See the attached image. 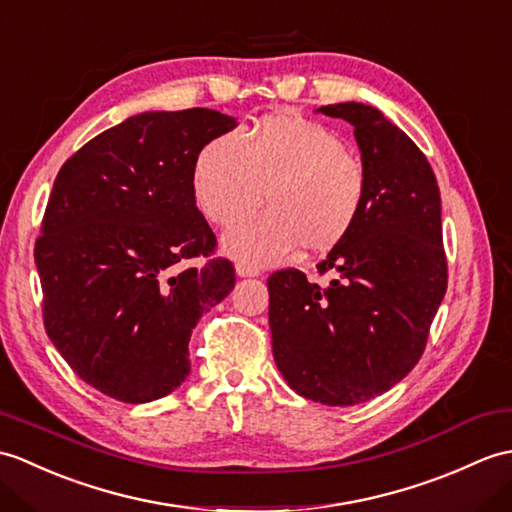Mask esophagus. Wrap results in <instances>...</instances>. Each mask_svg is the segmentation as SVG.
<instances>
[{
	"label": "esophagus",
	"mask_w": 512,
	"mask_h": 512,
	"mask_svg": "<svg viewBox=\"0 0 512 512\" xmlns=\"http://www.w3.org/2000/svg\"><path fill=\"white\" fill-rule=\"evenodd\" d=\"M235 272H237V275H240V277H257V275H259L257 268L246 266V264H237V266H235Z\"/></svg>",
	"instance_id": "1"
}]
</instances>
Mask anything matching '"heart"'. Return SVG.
Wrapping results in <instances>:
<instances>
[{
	"mask_svg": "<svg viewBox=\"0 0 512 512\" xmlns=\"http://www.w3.org/2000/svg\"><path fill=\"white\" fill-rule=\"evenodd\" d=\"M198 211L216 227H231L224 251L248 266H268L296 248L334 251L358 224L366 196L364 163L338 133L296 113H272L244 137L224 133L200 148L192 172Z\"/></svg>",
	"mask_w": 512,
	"mask_h": 512,
	"instance_id": "obj_1",
	"label": "heart"
}]
</instances>
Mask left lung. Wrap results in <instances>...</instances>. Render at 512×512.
Here are the masks:
<instances>
[{"label": "left lung", "mask_w": 512, "mask_h": 512, "mask_svg": "<svg viewBox=\"0 0 512 512\" xmlns=\"http://www.w3.org/2000/svg\"><path fill=\"white\" fill-rule=\"evenodd\" d=\"M320 113L353 126L368 196L351 235L316 266L268 277L277 368L292 390L325 406H355L401 382L425 351L447 290L441 192L419 146L375 106L342 102Z\"/></svg>", "instance_id": "1"}]
</instances>
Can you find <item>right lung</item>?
<instances>
[{
	"instance_id": "add662e5",
	"label": "right lung",
	"mask_w": 512,
	"mask_h": 512,
	"mask_svg": "<svg viewBox=\"0 0 512 512\" xmlns=\"http://www.w3.org/2000/svg\"><path fill=\"white\" fill-rule=\"evenodd\" d=\"M235 120L150 111L87 141L58 172L34 261L43 323L82 382L124 403L170 395L189 375L200 316L235 285L192 192L194 161ZM209 256L200 269L176 263Z\"/></svg>"
}]
</instances>
